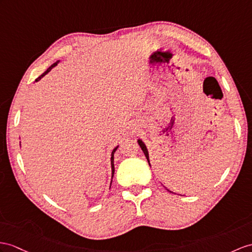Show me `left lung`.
Instances as JSON below:
<instances>
[{"label": "left lung", "mask_w": 252, "mask_h": 252, "mask_svg": "<svg viewBox=\"0 0 252 252\" xmlns=\"http://www.w3.org/2000/svg\"><path fill=\"white\" fill-rule=\"evenodd\" d=\"M137 142H138V144H139V146L141 147V150H142V152L144 153V155H145V157H146V159H147V162H149V164H150V167H151V162H150V155H149V151H147V147H146V145H145V143L143 142L142 140L141 139H137ZM165 188V187H164ZM168 190V191H170V190L168 189V188H165ZM170 192H172V193H174L173 191H170ZM182 195V194H181Z\"/></svg>", "instance_id": "8db88e82"}]
</instances>
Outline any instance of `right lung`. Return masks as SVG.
<instances>
[{
  "label": "right lung",
  "instance_id": "right-lung-1",
  "mask_svg": "<svg viewBox=\"0 0 252 252\" xmlns=\"http://www.w3.org/2000/svg\"><path fill=\"white\" fill-rule=\"evenodd\" d=\"M59 63H60V61H57V62L53 63L50 67H48V69H47L44 73H41V75H40L37 79L35 80V82L39 81V80H40L42 77H45V76L47 75V73H48L49 71H50V70L53 68V67L57 66ZM20 146H21V144H20ZM118 147H119V145H118V146H115L114 149L112 150V152H111V183H110V184H112V179H113V175H114V153H115V151H116V150H118Z\"/></svg>",
  "mask_w": 252,
  "mask_h": 252
}]
</instances>
